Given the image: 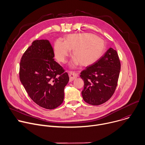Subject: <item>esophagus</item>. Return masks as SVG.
Returning a JSON list of instances; mask_svg holds the SVG:
<instances>
[{
    "mask_svg": "<svg viewBox=\"0 0 145 145\" xmlns=\"http://www.w3.org/2000/svg\"><path fill=\"white\" fill-rule=\"evenodd\" d=\"M69 76L70 81H72L74 79H75L77 77V74L76 73L73 71H69Z\"/></svg>",
    "mask_w": 145,
    "mask_h": 145,
    "instance_id": "1",
    "label": "esophagus"
}]
</instances>
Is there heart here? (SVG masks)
<instances>
[{
    "label": "heart",
    "instance_id": "heart-1",
    "mask_svg": "<svg viewBox=\"0 0 145 145\" xmlns=\"http://www.w3.org/2000/svg\"><path fill=\"white\" fill-rule=\"evenodd\" d=\"M105 49L104 40L91 33L70 34L65 38L64 42L56 40L54 46L56 58L63 63L72 50V67L79 64L84 67L95 64L102 57Z\"/></svg>",
    "mask_w": 145,
    "mask_h": 145
}]
</instances>
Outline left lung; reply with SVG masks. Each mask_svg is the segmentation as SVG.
<instances>
[{
  "label": "left lung",
  "instance_id": "left-lung-1",
  "mask_svg": "<svg viewBox=\"0 0 145 145\" xmlns=\"http://www.w3.org/2000/svg\"><path fill=\"white\" fill-rule=\"evenodd\" d=\"M120 70L117 52L110 48L95 64L80 73L84 82L82 96L89 105L98 106L108 101L116 89Z\"/></svg>",
  "mask_w": 145,
  "mask_h": 145
}]
</instances>
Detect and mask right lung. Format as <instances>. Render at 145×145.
Listing matches in <instances>:
<instances>
[{"label":"right lung","mask_w":145,"mask_h":145,"mask_svg":"<svg viewBox=\"0 0 145 145\" xmlns=\"http://www.w3.org/2000/svg\"><path fill=\"white\" fill-rule=\"evenodd\" d=\"M53 49L47 39L35 40L23 54L19 78L30 97L37 105L52 110L64 101V88L69 77L54 60Z\"/></svg>","instance_id":"right-lung-1"}]
</instances>
